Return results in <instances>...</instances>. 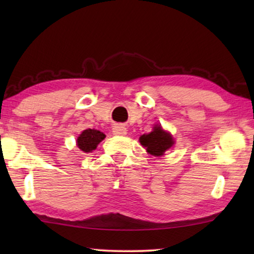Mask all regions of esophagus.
<instances>
[{
    "instance_id": "obj_1",
    "label": "esophagus",
    "mask_w": 254,
    "mask_h": 254,
    "mask_svg": "<svg viewBox=\"0 0 254 254\" xmlns=\"http://www.w3.org/2000/svg\"><path fill=\"white\" fill-rule=\"evenodd\" d=\"M127 127L122 126V124H115V126L113 127V134L115 135H124L127 134Z\"/></svg>"
}]
</instances>
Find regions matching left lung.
<instances>
[{"label":"left lung","mask_w":254,"mask_h":254,"mask_svg":"<svg viewBox=\"0 0 254 254\" xmlns=\"http://www.w3.org/2000/svg\"><path fill=\"white\" fill-rule=\"evenodd\" d=\"M140 143L147 150V152L154 157H161L167 150L175 144L174 137L169 132L163 130L161 126H154L153 130L140 136Z\"/></svg>","instance_id":"1"}]
</instances>
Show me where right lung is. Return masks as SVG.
<instances>
[{
    "mask_svg": "<svg viewBox=\"0 0 254 254\" xmlns=\"http://www.w3.org/2000/svg\"><path fill=\"white\" fill-rule=\"evenodd\" d=\"M105 139V134L95 128H87L80 133L77 137V147L84 152H92L95 150L98 143Z\"/></svg>",
    "mask_w": 254,
    "mask_h": 254,
    "instance_id": "add662e5",
    "label": "right lung"
}]
</instances>
